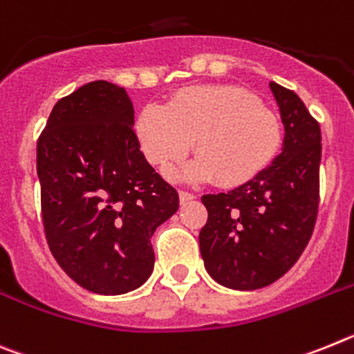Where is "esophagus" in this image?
I'll use <instances>...</instances> for the list:
<instances>
[{"label":"esophagus","mask_w":354,"mask_h":354,"mask_svg":"<svg viewBox=\"0 0 354 354\" xmlns=\"http://www.w3.org/2000/svg\"><path fill=\"white\" fill-rule=\"evenodd\" d=\"M192 199H196V196L192 194V192H187V190H180V203H181V205H185V203L192 201Z\"/></svg>","instance_id":"1"}]
</instances>
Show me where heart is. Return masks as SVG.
I'll list each match as a JSON object with an SVG mask.
<instances>
[{"mask_svg": "<svg viewBox=\"0 0 354 354\" xmlns=\"http://www.w3.org/2000/svg\"><path fill=\"white\" fill-rule=\"evenodd\" d=\"M144 156L167 171L189 153L198 158L181 171L187 180L235 187L272 164L283 144V128L253 92L232 84L190 85L167 106L147 104L137 119Z\"/></svg>", "mask_w": 354, "mask_h": 354, "instance_id": "heart-1", "label": "heart"}]
</instances>
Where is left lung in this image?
<instances>
[{"instance_id": "1", "label": "left lung", "mask_w": 354, "mask_h": 354, "mask_svg": "<svg viewBox=\"0 0 354 354\" xmlns=\"http://www.w3.org/2000/svg\"><path fill=\"white\" fill-rule=\"evenodd\" d=\"M285 126L283 149L253 180L205 194L199 250L208 274L228 288L274 283L305 251L319 210L321 128L294 91L270 82Z\"/></svg>"}]
</instances>
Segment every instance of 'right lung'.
Returning <instances> with one entry per match:
<instances>
[{"instance_id": "right-lung-1", "label": "right lung", "mask_w": 354, "mask_h": 354, "mask_svg": "<svg viewBox=\"0 0 354 354\" xmlns=\"http://www.w3.org/2000/svg\"><path fill=\"white\" fill-rule=\"evenodd\" d=\"M46 241L80 287L118 296L153 272L151 236L180 198L155 173L122 87L91 82L58 100L37 142Z\"/></svg>"}]
</instances>
